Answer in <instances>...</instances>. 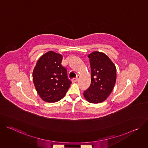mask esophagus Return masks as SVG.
Masks as SVG:
<instances>
[{"label": "esophagus", "mask_w": 148, "mask_h": 148, "mask_svg": "<svg viewBox=\"0 0 148 148\" xmlns=\"http://www.w3.org/2000/svg\"><path fill=\"white\" fill-rule=\"evenodd\" d=\"M78 79H79V76H77V77L73 78L72 81H73V82H77L78 80Z\"/></svg>", "instance_id": "34e87169"}]
</instances>
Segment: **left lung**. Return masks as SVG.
Wrapping results in <instances>:
<instances>
[{"label":"left lung","instance_id":"left-lung-1","mask_svg":"<svg viewBox=\"0 0 148 148\" xmlns=\"http://www.w3.org/2000/svg\"><path fill=\"white\" fill-rule=\"evenodd\" d=\"M91 67V85L84 91V96L91 103L106 99L111 93L116 78V67L105 54L94 51L88 56Z\"/></svg>","mask_w":148,"mask_h":148}]
</instances>
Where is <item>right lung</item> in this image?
Wrapping results in <instances>:
<instances>
[{"label":"right lung","mask_w":148,"mask_h":148,"mask_svg":"<svg viewBox=\"0 0 148 148\" xmlns=\"http://www.w3.org/2000/svg\"><path fill=\"white\" fill-rule=\"evenodd\" d=\"M62 56L49 51L38 60L33 72V79L36 91L43 101L55 102L64 97L71 81L67 70L61 65Z\"/></svg>","instance_id":"1"}]
</instances>
